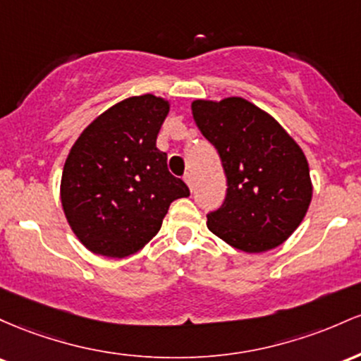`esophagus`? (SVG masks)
Returning <instances> with one entry per match:
<instances>
[{"instance_id": "34e87169", "label": "esophagus", "mask_w": 361, "mask_h": 361, "mask_svg": "<svg viewBox=\"0 0 361 361\" xmlns=\"http://www.w3.org/2000/svg\"><path fill=\"white\" fill-rule=\"evenodd\" d=\"M184 180H185V184H188V188L189 189H191V191H192V189H194V179H192V173H185V176H184Z\"/></svg>"}]
</instances>
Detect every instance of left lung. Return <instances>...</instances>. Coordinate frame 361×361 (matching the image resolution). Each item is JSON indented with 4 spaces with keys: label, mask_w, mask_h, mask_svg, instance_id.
Here are the masks:
<instances>
[{
    "label": "left lung",
    "mask_w": 361,
    "mask_h": 361,
    "mask_svg": "<svg viewBox=\"0 0 361 361\" xmlns=\"http://www.w3.org/2000/svg\"><path fill=\"white\" fill-rule=\"evenodd\" d=\"M191 111L228 184L221 208L208 214L209 232L247 254L281 245L312 201L305 153L273 116L242 97L197 99Z\"/></svg>",
    "instance_id": "8db88e82"
}]
</instances>
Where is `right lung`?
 <instances>
[{
  "label": "right lung",
  "instance_id": "obj_1",
  "mask_svg": "<svg viewBox=\"0 0 361 361\" xmlns=\"http://www.w3.org/2000/svg\"><path fill=\"white\" fill-rule=\"evenodd\" d=\"M170 102L152 93L102 112L75 141L61 176L73 233L97 256L128 257L159 233L170 202L189 189L167 169L157 136Z\"/></svg>",
  "mask_w": 361,
  "mask_h": 361
}]
</instances>
